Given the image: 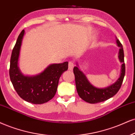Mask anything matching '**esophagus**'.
<instances>
[{
	"mask_svg": "<svg viewBox=\"0 0 135 135\" xmlns=\"http://www.w3.org/2000/svg\"><path fill=\"white\" fill-rule=\"evenodd\" d=\"M73 68H74V62L73 61H69L68 63V68L69 70H73Z\"/></svg>",
	"mask_w": 135,
	"mask_h": 135,
	"instance_id": "obj_1",
	"label": "esophagus"
}]
</instances>
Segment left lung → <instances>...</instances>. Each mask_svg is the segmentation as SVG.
I'll return each mask as SVG.
<instances>
[{
	"mask_svg": "<svg viewBox=\"0 0 135 135\" xmlns=\"http://www.w3.org/2000/svg\"><path fill=\"white\" fill-rule=\"evenodd\" d=\"M116 43L119 47L118 57L119 61L122 62L120 76L114 84L105 88H98L93 86L88 80L86 76L78 68L75 66L73 73L75 76L76 89L81 99L91 104L103 102L113 96L118 92L120 89L124 75H125V64L124 61V51L123 46L118 39H116Z\"/></svg>",
	"mask_w": 135,
	"mask_h": 135,
	"instance_id": "8db88e82",
	"label": "left lung"
}]
</instances>
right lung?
Here are the masks:
<instances>
[{
  "label": "right lung",
  "instance_id": "1",
  "mask_svg": "<svg viewBox=\"0 0 135 135\" xmlns=\"http://www.w3.org/2000/svg\"><path fill=\"white\" fill-rule=\"evenodd\" d=\"M24 34V30H22L12 49L10 61V79L22 99L33 104H43L54 96L60 77L68 70V62L49 65L38 75H23L18 67V59Z\"/></svg>",
  "mask_w": 135,
  "mask_h": 135
}]
</instances>
